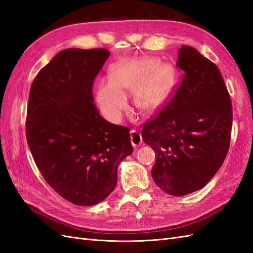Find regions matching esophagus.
<instances>
[{"instance_id": "obj_1", "label": "esophagus", "mask_w": 253, "mask_h": 253, "mask_svg": "<svg viewBox=\"0 0 253 253\" xmlns=\"http://www.w3.org/2000/svg\"><path fill=\"white\" fill-rule=\"evenodd\" d=\"M131 141L133 147L136 148L142 143V137L139 132H137L136 129H132L131 131Z\"/></svg>"}]
</instances>
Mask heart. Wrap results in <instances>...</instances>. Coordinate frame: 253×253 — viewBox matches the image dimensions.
Returning <instances> with one entry per match:
<instances>
[{
  "label": "heart",
  "instance_id": "obj_1",
  "mask_svg": "<svg viewBox=\"0 0 253 253\" xmlns=\"http://www.w3.org/2000/svg\"><path fill=\"white\" fill-rule=\"evenodd\" d=\"M169 67L158 65L154 58L122 60L115 64L109 80L97 88V102L105 117L118 122L127 108L126 95L135 90L134 102L143 112L155 111L170 87Z\"/></svg>",
  "mask_w": 253,
  "mask_h": 253
}]
</instances>
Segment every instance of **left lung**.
Returning <instances> with one entry per match:
<instances>
[{"label": "left lung", "instance_id": "8db88e82", "mask_svg": "<svg viewBox=\"0 0 253 253\" xmlns=\"http://www.w3.org/2000/svg\"><path fill=\"white\" fill-rule=\"evenodd\" d=\"M176 66L183 72L172 98L142 125L154 150L152 177L165 192L182 196L204 188L230 147L232 104L218 67L182 45Z\"/></svg>", "mask_w": 253, "mask_h": 253}]
</instances>
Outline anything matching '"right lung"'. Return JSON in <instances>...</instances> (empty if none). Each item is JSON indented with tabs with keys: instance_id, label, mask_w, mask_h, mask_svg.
<instances>
[{
	"instance_id": "right-lung-1",
	"label": "right lung",
	"mask_w": 253,
	"mask_h": 253,
	"mask_svg": "<svg viewBox=\"0 0 253 253\" xmlns=\"http://www.w3.org/2000/svg\"><path fill=\"white\" fill-rule=\"evenodd\" d=\"M110 56L105 48H67L38 73L30 87L26 139L44 179L78 206L108 197L117 169L131 155L129 128L99 114L93 84Z\"/></svg>"
}]
</instances>
